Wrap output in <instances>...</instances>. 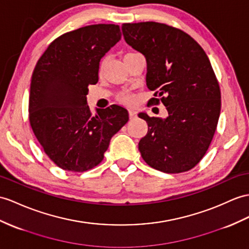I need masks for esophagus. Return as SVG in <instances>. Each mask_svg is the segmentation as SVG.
<instances>
[{
  "instance_id": "34e87169",
  "label": "esophagus",
  "mask_w": 249,
  "mask_h": 249,
  "mask_svg": "<svg viewBox=\"0 0 249 249\" xmlns=\"http://www.w3.org/2000/svg\"><path fill=\"white\" fill-rule=\"evenodd\" d=\"M130 118L135 119L136 118V112L134 110H130Z\"/></svg>"
}]
</instances>
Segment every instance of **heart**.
Returning <instances> with one entry per match:
<instances>
[{
  "mask_svg": "<svg viewBox=\"0 0 249 249\" xmlns=\"http://www.w3.org/2000/svg\"><path fill=\"white\" fill-rule=\"evenodd\" d=\"M132 99L133 98L130 95H123V96H121V100L124 101V102H131Z\"/></svg>",
  "mask_w": 249,
  "mask_h": 249,
  "instance_id": "obj_1",
  "label": "heart"
}]
</instances>
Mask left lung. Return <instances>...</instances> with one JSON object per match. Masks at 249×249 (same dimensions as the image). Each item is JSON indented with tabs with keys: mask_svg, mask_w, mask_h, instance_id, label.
<instances>
[{
	"mask_svg": "<svg viewBox=\"0 0 249 249\" xmlns=\"http://www.w3.org/2000/svg\"><path fill=\"white\" fill-rule=\"evenodd\" d=\"M126 43L147 61L145 82L167 118L138 114L148 132L138 142L143 160L156 170L180 173L196 167L208 150L221 113V90L207 54L183 30L162 23H125Z\"/></svg>",
	"mask_w": 249,
	"mask_h": 249,
	"instance_id": "1",
	"label": "left lung"
}]
</instances>
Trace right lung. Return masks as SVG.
I'll return each instance as SVG.
<instances>
[{
  "instance_id": "obj_1",
  "label": "right lung",
  "mask_w": 249,
  "mask_h": 249,
  "mask_svg": "<svg viewBox=\"0 0 249 249\" xmlns=\"http://www.w3.org/2000/svg\"><path fill=\"white\" fill-rule=\"evenodd\" d=\"M121 39L118 25L95 24L53 40L32 76L29 123L50 159L63 170L83 172L104 160L111 138L128 123L126 108L90 112L89 84L98 82L101 58Z\"/></svg>"
}]
</instances>
